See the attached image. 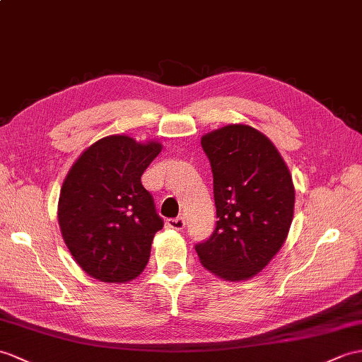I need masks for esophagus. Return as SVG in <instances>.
Here are the masks:
<instances>
[{
    "label": "esophagus",
    "instance_id": "34e87169",
    "mask_svg": "<svg viewBox=\"0 0 362 362\" xmlns=\"http://www.w3.org/2000/svg\"><path fill=\"white\" fill-rule=\"evenodd\" d=\"M166 226H170L173 230H183L185 228V219L183 217H175V219H168L166 221Z\"/></svg>",
    "mask_w": 362,
    "mask_h": 362
}]
</instances>
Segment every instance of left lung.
<instances>
[{
  "mask_svg": "<svg viewBox=\"0 0 362 362\" xmlns=\"http://www.w3.org/2000/svg\"><path fill=\"white\" fill-rule=\"evenodd\" d=\"M216 228L196 245L200 264L225 281H247L276 256L293 221L295 187L273 143L248 124L205 134Z\"/></svg>",
  "mask_w": 362,
  "mask_h": 362,
  "instance_id": "obj_1",
  "label": "left lung"
}]
</instances>
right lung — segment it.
<instances>
[{"instance_id":"obj_1","label":"right lung","mask_w":362,"mask_h":362,"mask_svg":"<svg viewBox=\"0 0 362 362\" xmlns=\"http://www.w3.org/2000/svg\"><path fill=\"white\" fill-rule=\"evenodd\" d=\"M160 151L158 141L109 136L90 145L67 173L58 223L75 262L94 279L120 284L146 267L163 219L140 177Z\"/></svg>"}]
</instances>
